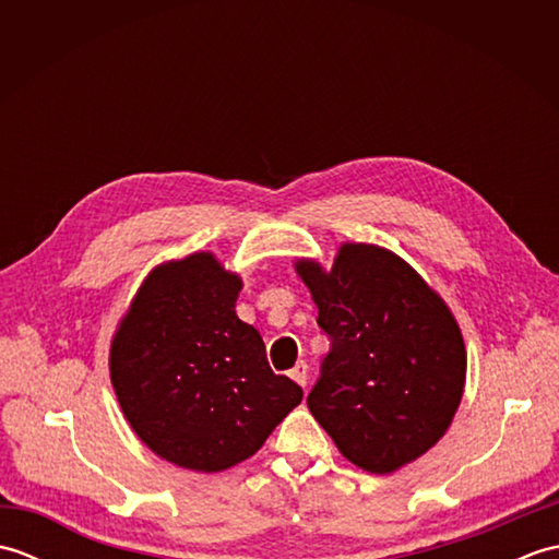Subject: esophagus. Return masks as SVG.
Masks as SVG:
<instances>
[{
  "label": "esophagus",
  "instance_id": "1",
  "mask_svg": "<svg viewBox=\"0 0 559 559\" xmlns=\"http://www.w3.org/2000/svg\"><path fill=\"white\" fill-rule=\"evenodd\" d=\"M290 379H293V382H298L300 386H305L307 384V365L305 362L295 365L290 370Z\"/></svg>",
  "mask_w": 559,
  "mask_h": 559
}]
</instances>
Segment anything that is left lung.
I'll return each instance as SVG.
<instances>
[{
    "mask_svg": "<svg viewBox=\"0 0 559 559\" xmlns=\"http://www.w3.org/2000/svg\"><path fill=\"white\" fill-rule=\"evenodd\" d=\"M331 338L307 396L317 423L362 471L394 473L449 430L466 346L447 302L384 247L346 242L331 271L295 261Z\"/></svg>",
    "mask_w": 559,
    "mask_h": 559,
    "instance_id": "left-lung-1",
    "label": "left lung"
}]
</instances>
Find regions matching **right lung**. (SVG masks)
Segmentation results:
<instances>
[{
	"mask_svg": "<svg viewBox=\"0 0 559 559\" xmlns=\"http://www.w3.org/2000/svg\"><path fill=\"white\" fill-rule=\"evenodd\" d=\"M242 281L211 252L153 269L115 331L110 379L132 430L189 471L218 473L261 449L302 389L273 374L235 314Z\"/></svg>",
	"mask_w": 559,
	"mask_h": 559,
	"instance_id": "1",
	"label": "right lung"
}]
</instances>
